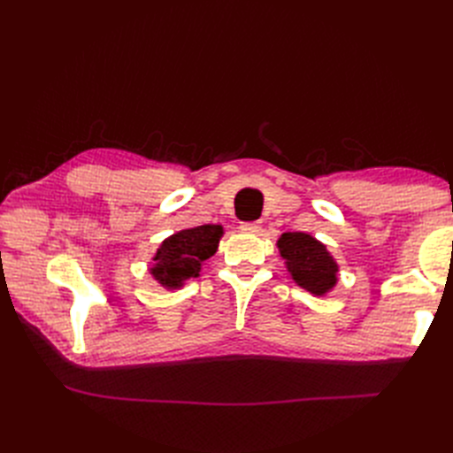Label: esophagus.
<instances>
[{
	"label": "esophagus",
	"instance_id": "1",
	"mask_svg": "<svg viewBox=\"0 0 453 453\" xmlns=\"http://www.w3.org/2000/svg\"><path fill=\"white\" fill-rule=\"evenodd\" d=\"M240 228L243 232H248V234H257V232H260V228H263V225H260L258 221H245L240 225Z\"/></svg>",
	"mask_w": 453,
	"mask_h": 453
}]
</instances>
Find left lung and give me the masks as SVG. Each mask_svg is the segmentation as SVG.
<instances>
[{"instance_id": "obj_1", "label": "left lung", "mask_w": 453, "mask_h": 453, "mask_svg": "<svg viewBox=\"0 0 453 453\" xmlns=\"http://www.w3.org/2000/svg\"><path fill=\"white\" fill-rule=\"evenodd\" d=\"M293 280L311 295H325L336 285L338 265L325 245L306 232H285L278 240Z\"/></svg>"}]
</instances>
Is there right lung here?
<instances>
[{
  "mask_svg": "<svg viewBox=\"0 0 453 453\" xmlns=\"http://www.w3.org/2000/svg\"><path fill=\"white\" fill-rule=\"evenodd\" d=\"M221 236V225H202L177 232L162 242L150 273L164 287L177 289L188 278L198 276L202 265L215 255Z\"/></svg>",
  "mask_w": 453,
  "mask_h": 453,
  "instance_id": "add662e5",
  "label": "right lung"
}]
</instances>
